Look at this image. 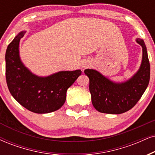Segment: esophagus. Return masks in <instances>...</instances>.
I'll return each instance as SVG.
<instances>
[{
	"mask_svg": "<svg viewBox=\"0 0 155 155\" xmlns=\"http://www.w3.org/2000/svg\"><path fill=\"white\" fill-rule=\"evenodd\" d=\"M89 66V64L88 63V62H86V63H84L83 65H82V66H83L84 68H85V67H87V66Z\"/></svg>",
	"mask_w": 155,
	"mask_h": 155,
	"instance_id": "obj_1",
	"label": "esophagus"
}]
</instances>
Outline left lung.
<instances>
[{"mask_svg": "<svg viewBox=\"0 0 155 155\" xmlns=\"http://www.w3.org/2000/svg\"><path fill=\"white\" fill-rule=\"evenodd\" d=\"M142 48V59L138 71L130 79L114 82L94 69L84 70L89 79V91L94 107L101 113L119 114L129 111L138 102L149 84L150 65L144 41L137 38Z\"/></svg>", "mask_w": 155, "mask_h": 155, "instance_id": "1", "label": "left lung"}]
</instances>
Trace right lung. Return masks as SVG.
<instances>
[{
	"mask_svg": "<svg viewBox=\"0 0 155 155\" xmlns=\"http://www.w3.org/2000/svg\"><path fill=\"white\" fill-rule=\"evenodd\" d=\"M26 31L18 33L5 52V76L10 93L32 112L47 114L65 103L66 91L81 75L80 69L61 71L47 76L33 74L21 60L19 43Z\"/></svg>",
	"mask_w": 155,
	"mask_h": 155,
	"instance_id": "obj_1",
	"label": "right lung"
}]
</instances>
